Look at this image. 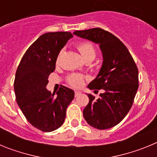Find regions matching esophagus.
<instances>
[{"label":"esophagus","instance_id":"34e87169","mask_svg":"<svg viewBox=\"0 0 157 157\" xmlns=\"http://www.w3.org/2000/svg\"><path fill=\"white\" fill-rule=\"evenodd\" d=\"M81 94H82L81 91H79V90H75V97H78V96H79Z\"/></svg>","mask_w":157,"mask_h":157}]
</instances>
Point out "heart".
<instances>
[{
  "label": "heart",
  "mask_w": 157,
  "mask_h": 157,
  "mask_svg": "<svg viewBox=\"0 0 157 157\" xmlns=\"http://www.w3.org/2000/svg\"><path fill=\"white\" fill-rule=\"evenodd\" d=\"M76 48H78V50L79 51L82 56V58L85 59L86 61H87V60H93L95 58L96 55H97V51H96L95 48H94L92 43L90 42V41H80V42H78L76 45ZM62 53H63V50L60 51L59 53L58 54L56 59V64L59 63ZM85 78V75H83L82 74H78V73H74V74L70 75L67 78V83L71 86L74 87V88H80L84 84Z\"/></svg>",
  "instance_id": "heart-1"
}]
</instances>
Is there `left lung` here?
I'll use <instances>...</instances> for the list:
<instances>
[{
    "mask_svg": "<svg viewBox=\"0 0 157 157\" xmlns=\"http://www.w3.org/2000/svg\"><path fill=\"white\" fill-rule=\"evenodd\" d=\"M99 44L103 63L88 88L98 92L99 98L88 94L89 103L83 116L89 125L99 130L119 124L131 109L138 89V70L127 47L118 37L101 28L76 30L73 33Z\"/></svg>",
    "mask_w": 157,
    "mask_h": 157,
    "instance_id": "1",
    "label": "left lung"
}]
</instances>
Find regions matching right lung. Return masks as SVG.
Wrapping results in <instances>:
<instances>
[{
  "instance_id": "1",
  "label": "right lung",
  "mask_w": 157,
  "mask_h": 157,
  "mask_svg": "<svg viewBox=\"0 0 157 157\" xmlns=\"http://www.w3.org/2000/svg\"><path fill=\"white\" fill-rule=\"evenodd\" d=\"M71 33L49 32L40 36L28 48L19 63L14 81L17 104L27 121L44 132L59 128L75 93L62 86L55 94L45 86L56 68V59Z\"/></svg>"
}]
</instances>
